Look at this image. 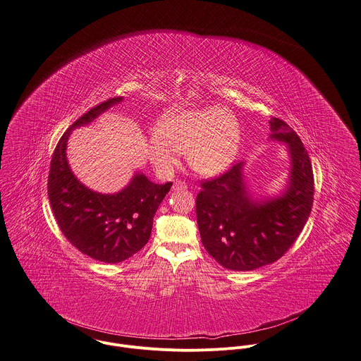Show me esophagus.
Instances as JSON below:
<instances>
[{"label":"esophagus","instance_id":"34e87169","mask_svg":"<svg viewBox=\"0 0 361 361\" xmlns=\"http://www.w3.org/2000/svg\"><path fill=\"white\" fill-rule=\"evenodd\" d=\"M188 185L184 181H176L173 185V190H185Z\"/></svg>","mask_w":361,"mask_h":361}]
</instances>
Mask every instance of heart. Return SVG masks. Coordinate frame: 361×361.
<instances>
[{"label":"heart","instance_id":"1","mask_svg":"<svg viewBox=\"0 0 361 361\" xmlns=\"http://www.w3.org/2000/svg\"><path fill=\"white\" fill-rule=\"evenodd\" d=\"M241 141L237 120L224 107L171 111L163 116L156 134L146 142V153L157 173L171 176L178 164V152H185L188 164L198 173L214 176L235 157Z\"/></svg>","mask_w":361,"mask_h":361}]
</instances>
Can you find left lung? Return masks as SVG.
Masks as SVG:
<instances>
[{
	"mask_svg": "<svg viewBox=\"0 0 361 361\" xmlns=\"http://www.w3.org/2000/svg\"><path fill=\"white\" fill-rule=\"evenodd\" d=\"M271 140L288 145L291 160L282 195L257 201L248 192L240 161L197 195V223L208 254L226 269L254 271L278 261L294 244L310 216L314 174L310 156L288 124L271 121Z\"/></svg>",
	"mask_w": 361,
	"mask_h": 361,
	"instance_id": "left-lung-1",
	"label": "left lung"
}]
</instances>
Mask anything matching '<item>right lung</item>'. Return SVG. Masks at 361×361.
<instances>
[{
	"instance_id": "add662e5",
	"label": "right lung",
	"mask_w": 361,
	"mask_h": 361,
	"mask_svg": "<svg viewBox=\"0 0 361 361\" xmlns=\"http://www.w3.org/2000/svg\"><path fill=\"white\" fill-rule=\"evenodd\" d=\"M123 97L109 99L79 117L54 149L49 173V200L66 238L82 254L106 264L128 259L147 243L153 217L171 188L154 184L137 173L116 194H100L85 187L67 160V142L73 130L92 123Z\"/></svg>"
}]
</instances>
